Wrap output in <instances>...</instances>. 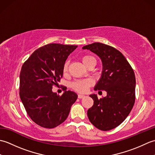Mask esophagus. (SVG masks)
Returning a JSON list of instances; mask_svg holds the SVG:
<instances>
[{
    "instance_id": "1",
    "label": "esophagus",
    "mask_w": 155,
    "mask_h": 155,
    "mask_svg": "<svg viewBox=\"0 0 155 155\" xmlns=\"http://www.w3.org/2000/svg\"><path fill=\"white\" fill-rule=\"evenodd\" d=\"M84 97V95H83V94H78V98H83Z\"/></svg>"
}]
</instances>
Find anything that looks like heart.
Returning <instances> with one entry per match:
<instances>
[{
    "label": "heart",
    "mask_w": 155,
    "mask_h": 155,
    "mask_svg": "<svg viewBox=\"0 0 155 155\" xmlns=\"http://www.w3.org/2000/svg\"><path fill=\"white\" fill-rule=\"evenodd\" d=\"M82 61L83 64L87 67L88 64H90L92 62H96L95 58L90 55H84L82 57ZM68 68V62L66 61L62 67V72L63 74H67ZM93 84V81L91 78H85V79L77 80L74 81L71 84V87L73 90L79 92V93H85L87 92L91 86Z\"/></svg>",
    "instance_id": "b5f03b06"
}]
</instances>
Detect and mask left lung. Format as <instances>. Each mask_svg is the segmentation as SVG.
<instances>
[{"mask_svg": "<svg viewBox=\"0 0 155 155\" xmlns=\"http://www.w3.org/2000/svg\"><path fill=\"white\" fill-rule=\"evenodd\" d=\"M83 49L90 50L101 59L103 72L94 90L107 93L100 99L97 94L90 95L94 104L87 111L88 119L98 129L110 130L123 123L133 107L136 85L134 71L124 55L109 45L94 42Z\"/></svg>", "mask_w": 155, "mask_h": 155, "instance_id": "left-lung-1", "label": "left lung"}]
</instances>
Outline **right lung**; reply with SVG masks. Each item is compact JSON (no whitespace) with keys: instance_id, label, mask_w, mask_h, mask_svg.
I'll use <instances>...</instances> for the list:
<instances>
[{"instance_id":"add662e5","label":"right lung","mask_w":155,"mask_h":155,"mask_svg":"<svg viewBox=\"0 0 155 155\" xmlns=\"http://www.w3.org/2000/svg\"><path fill=\"white\" fill-rule=\"evenodd\" d=\"M77 47L46 45L37 49L22 66L20 97L28 116L39 126L52 128L63 123L77 99L73 91H66L60 96L52 91L62 77V67L68 55Z\"/></svg>"}]
</instances>
